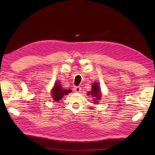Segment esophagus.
I'll return each instance as SVG.
<instances>
[{
	"label": "esophagus",
	"mask_w": 155,
	"mask_h": 155,
	"mask_svg": "<svg viewBox=\"0 0 155 155\" xmlns=\"http://www.w3.org/2000/svg\"><path fill=\"white\" fill-rule=\"evenodd\" d=\"M74 90L75 91V92H81V88L80 87H74Z\"/></svg>",
	"instance_id": "esophagus-1"
}]
</instances>
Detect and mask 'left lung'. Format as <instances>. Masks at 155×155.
Returning a JSON list of instances; mask_svg holds the SVG:
<instances>
[{
    "label": "left lung",
    "mask_w": 155,
    "mask_h": 155,
    "mask_svg": "<svg viewBox=\"0 0 155 155\" xmlns=\"http://www.w3.org/2000/svg\"><path fill=\"white\" fill-rule=\"evenodd\" d=\"M88 95L91 94L92 96L94 97V104H97L98 100H100L101 99V89L100 88L99 84L98 83H93L92 86V90L91 92H88L87 93Z\"/></svg>",
    "instance_id": "8db88e82"
}]
</instances>
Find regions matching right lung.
<instances>
[{"mask_svg": "<svg viewBox=\"0 0 155 155\" xmlns=\"http://www.w3.org/2000/svg\"><path fill=\"white\" fill-rule=\"evenodd\" d=\"M72 92L71 89H65L60 85V82H55L54 87L51 90V96L55 102H59L64 95H67L68 93Z\"/></svg>", "mask_w": 155, "mask_h": 155, "instance_id": "1", "label": "right lung"}]
</instances>
